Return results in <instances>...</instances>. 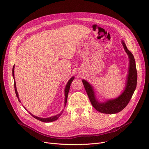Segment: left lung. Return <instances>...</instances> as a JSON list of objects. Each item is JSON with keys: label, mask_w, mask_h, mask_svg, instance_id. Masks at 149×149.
Segmentation results:
<instances>
[{"label": "left lung", "mask_w": 149, "mask_h": 149, "mask_svg": "<svg viewBox=\"0 0 149 149\" xmlns=\"http://www.w3.org/2000/svg\"><path fill=\"white\" fill-rule=\"evenodd\" d=\"M122 45L128 57L130 58V66L128 75L126 83V87L122 93L113 100H109L104 102H100L96 99L93 88L85 80L82 82L90 101L95 109L100 113L105 114H115L121 111L130 101L135 90L137 83V72L135 58L133 54L127 48L124 41H122Z\"/></svg>", "instance_id": "obj_1"}]
</instances>
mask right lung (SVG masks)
Instances as JSON below:
<instances>
[{
  "instance_id": "add662e5",
  "label": "right lung",
  "mask_w": 149,
  "mask_h": 149,
  "mask_svg": "<svg viewBox=\"0 0 149 149\" xmlns=\"http://www.w3.org/2000/svg\"><path fill=\"white\" fill-rule=\"evenodd\" d=\"M13 78H14V88H15V94H16V96L18 98V101L20 102V100H19V97H18V92H17V88H16V84H15V79H14V65L13 66ZM74 77H72V78H71L70 80H69L66 86V87H65V107L66 106V102H67V99H68V93H69V88H70V86H71V84L72 83V81L74 80ZM23 107L26 109V108L23 106ZM63 111H62L60 114H57L54 116H52V117H48V118H41V117H37V116H35L34 115H33L32 114H31V113H29L30 114H31L34 118H36L37 120H40L41 122H53V121H55L56 120H57L58 117H60L62 114Z\"/></svg>"
}]
</instances>
